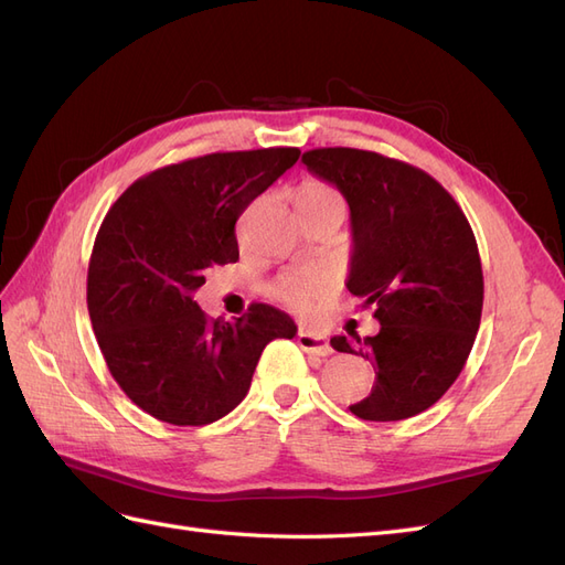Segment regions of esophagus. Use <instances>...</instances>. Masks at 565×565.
Instances as JSON below:
<instances>
[{
    "instance_id": "34e87169",
    "label": "esophagus",
    "mask_w": 565,
    "mask_h": 565,
    "mask_svg": "<svg viewBox=\"0 0 565 565\" xmlns=\"http://www.w3.org/2000/svg\"><path fill=\"white\" fill-rule=\"evenodd\" d=\"M297 344L301 347V351L313 353V355H322L324 358V355L332 353L330 341L324 339L322 334H318V332H311V330H301L297 334Z\"/></svg>"
}]
</instances>
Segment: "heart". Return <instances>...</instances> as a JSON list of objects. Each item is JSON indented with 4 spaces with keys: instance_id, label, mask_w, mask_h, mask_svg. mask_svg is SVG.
<instances>
[{
    "instance_id": "obj_1",
    "label": "heart",
    "mask_w": 565,
    "mask_h": 565,
    "mask_svg": "<svg viewBox=\"0 0 565 565\" xmlns=\"http://www.w3.org/2000/svg\"><path fill=\"white\" fill-rule=\"evenodd\" d=\"M295 207L301 214L318 212H337L341 218L347 216V200L332 183L324 181H306L299 185L295 195ZM324 287L318 273H297V276H285L273 285V297L287 303L289 309H306L309 301Z\"/></svg>"
}]
</instances>
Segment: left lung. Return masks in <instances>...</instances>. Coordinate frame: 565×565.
Instances as JSON below:
<instances>
[{
    "mask_svg": "<svg viewBox=\"0 0 565 565\" xmlns=\"http://www.w3.org/2000/svg\"><path fill=\"white\" fill-rule=\"evenodd\" d=\"M301 162L351 210L347 287L372 306L380 332L332 337L374 363L370 396L351 413L398 422L429 409L459 377L483 311L481 256L455 198L422 169L358 148H316Z\"/></svg>",
    "mask_w": 565,
    "mask_h": 565,
    "instance_id": "8db88e82",
    "label": "left lung"
}]
</instances>
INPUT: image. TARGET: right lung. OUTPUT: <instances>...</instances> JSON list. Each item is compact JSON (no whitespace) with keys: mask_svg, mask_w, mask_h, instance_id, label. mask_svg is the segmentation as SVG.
<instances>
[{"mask_svg":"<svg viewBox=\"0 0 565 565\" xmlns=\"http://www.w3.org/2000/svg\"><path fill=\"white\" fill-rule=\"evenodd\" d=\"M299 156L262 148L167 164L106 214L89 262V318L113 380L143 413L174 426L221 419L247 396L268 341L297 334L268 303L224 322L193 295L207 268L237 262L235 221Z\"/></svg>","mask_w":565,"mask_h":565,"instance_id":"add662e5","label":"right lung"}]
</instances>
